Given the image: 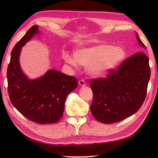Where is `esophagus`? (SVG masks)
<instances>
[{
  "label": "esophagus",
  "mask_w": 158,
  "mask_h": 158,
  "mask_svg": "<svg viewBox=\"0 0 158 158\" xmlns=\"http://www.w3.org/2000/svg\"><path fill=\"white\" fill-rule=\"evenodd\" d=\"M79 84L81 86H85V82L83 79H81L79 81Z\"/></svg>",
  "instance_id": "1"
}]
</instances>
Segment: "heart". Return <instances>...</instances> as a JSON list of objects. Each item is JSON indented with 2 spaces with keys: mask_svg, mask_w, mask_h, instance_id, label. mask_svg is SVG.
<instances>
[{
  "mask_svg": "<svg viewBox=\"0 0 158 158\" xmlns=\"http://www.w3.org/2000/svg\"><path fill=\"white\" fill-rule=\"evenodd\" d=\"M125 51L119 47L113 48L107 44L81 48L75 52V58L66 56V60L70 64L77 63L88 66V72L94 77L105 75L115 68L125 58Z\"/></svg>",
  "mask_w": 158,
  "mask_h": 158,
  "instance_id": "b5f03b06",
  "label": "heart"
}]
</instances>
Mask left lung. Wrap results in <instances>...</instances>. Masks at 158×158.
I'll use <instances>...</instances> for the list:
<instances>
[{"label": "left lung", "mask_w": 158, "mask_h": 158, "mask_svg": "<svg viewBox=\"0 0 158 158\" xmlns=\"http://www.w3.org/2000/svg\"><path fill=\"white\" fill-rule=\"evenodd\" d=\"M136 38L145 48L137 33ZM150 75L148 57L139 52L110 70L106 77L90 80L93 92L90 110L94 117L110 124L138 111L146 98Z\"/></svg>", "instance_id": "left-lung-1"}]
</instances>
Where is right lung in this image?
<instances>
[{
	"mask_svg": "<svg viewBox=\"0 0 158 158\" xmlns=\"http://www.w3.org/2000/svg\"><path fill=\"white\" fill-rule=\"evenodd\" d=\"M35 25L16 43L8 65V93L12 105L29 120L39 124L58 122L63 115L66 98L77 88V79L56 70L43 77L29 80L20 68L19 56L22 47L36 33Z\"/></svg>",
	"mask_w": 158,
	"mask_h": 158,
	"instance_id": "1",
	"label": "right lung"
}]
</instances>
